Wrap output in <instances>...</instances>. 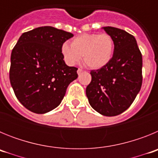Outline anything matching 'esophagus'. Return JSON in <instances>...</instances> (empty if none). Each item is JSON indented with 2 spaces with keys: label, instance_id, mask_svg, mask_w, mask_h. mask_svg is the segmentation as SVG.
Returning a JSON list of instances; mask_svg holds the SVG:
<instances>
[{
  "label": "esophagus",
  "instance_id": "34e87169",
  "mask_svg": "<svg viewBox=\"0 0 158 158\" xmlns=\"http://www.w3.org/2000/svg\"><path fill=\"white\" fill-rule=\"evenodd\" d=\"M82 72H83V69H81V68H79V69H77V74L78 75H80Z\"/></svg>",
  "mask_w": 158,
  "mask_h": 158
}]
</instances>
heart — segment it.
<instances>
[{
	"mask_svg": "<svg viewBox=\"0 0 158 158\" xmlns=\"http://www.w3.org/2000/svg\"><path fill=\"white\" fill-rule=\"evenodd\" d=\"M114 52V40L108 34H83L71 42V46L64 44L62 53L65 62L74 65L81 57L87 66L100 69L111 61Z\"/></svg>",
	"mask_w": 158,
	"mask_h": 158,
	"instance_id": "heart-1",
	"label": "heart"
}]
</instances>
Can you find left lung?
<instances>
[{
    "mask_svg": "<svg viewBox=\"0 0 158 158\" xmlns=\"http://www.w3.org/2000/svg\"><path fill=\"white\" fill-rule=\"evenodd\" d=\"M103 29L114 40V53L107 65L90 72L86 96L95 111L115 116L127 109L140 91L142 56L132 35L116 27Z\"/></svg>",
    "mask_w": 158,
    "mask_h": 158,
    "instance_id": "8db88e82",
    "label": "left lung"
}]
</instances>
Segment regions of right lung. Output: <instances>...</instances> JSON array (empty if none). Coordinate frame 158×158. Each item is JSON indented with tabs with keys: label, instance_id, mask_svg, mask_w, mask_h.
<instances>
[{
	"label": "right lung",
	"instance_id": "1",
	"mask_svg": "<svg viewBox=\"0 0 158 158\" xmlns=\"http://www.w3.org/2000/svg\"><path fill=\"white\" fill-rule=\"evenodd\" d=\"M70 32L44 26L24 32L11 54L9 79L16 98L27 109L44 114L58 107L77 68L68 66L62 47Z\"/></svg>",
	"mask_w": 158,
	"mask_h": 158
}]
</instances>
